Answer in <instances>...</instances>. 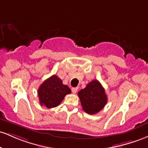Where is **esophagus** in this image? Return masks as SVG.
I'll return each instance as SVG.
<instances>
[{
    "label": "esophagus",
    "mask_w": 148,
    "mask_h": 148,
    "mask_svg": "<svg viewBox=\"0 0 148 148\" xmlns=\"http://www.w3.org/2000/svg\"><path fill=\"white\" fill-rule=\"evenodd\" d=\"M77 89H78V88H77V87L72 88V89H71V91H72L73 94H75V93L77 92Z\"/></svg>",
    "instance_id": "34e87169"
}]
</instances>
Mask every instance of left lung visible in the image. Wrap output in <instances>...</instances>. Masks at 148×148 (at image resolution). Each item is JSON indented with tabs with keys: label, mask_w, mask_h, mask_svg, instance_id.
<instances>
[{
	"label": "left lung",
	"mask_w": 148,
	"mask_h": 148,
	"mask_svg": "<svg viewBox=\"0 0 148 148\" xmlns=\"http://www.w3.org/2000/svg\"><path fill=\"white\" fill-rule=\"evenodd\" d=\"M78 96L83 110L90 114L98 113L108 101L105 89L96 79L92 80L85 88L81 89L78 92Z\"/></svg>",
	"instance_id": "obj_1"
}]
</instances>
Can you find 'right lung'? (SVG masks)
<instances>
[{"mask_svg":"<svg viewBox=\"0 0 148 148\" xmlns=\"http://www.w3.org/2000/svg\"><path fill=\"white\" fill-rule=\"evenodd\" d=\"M71 93L70 88L63 84L62 80L56 75L45 80L38 90L40 103L47 108L59 106L66 94Z\"/></svg>","mask_w":148,"mask_h":148,"instance_id":"1","label":"right lung"}]
</instances>
